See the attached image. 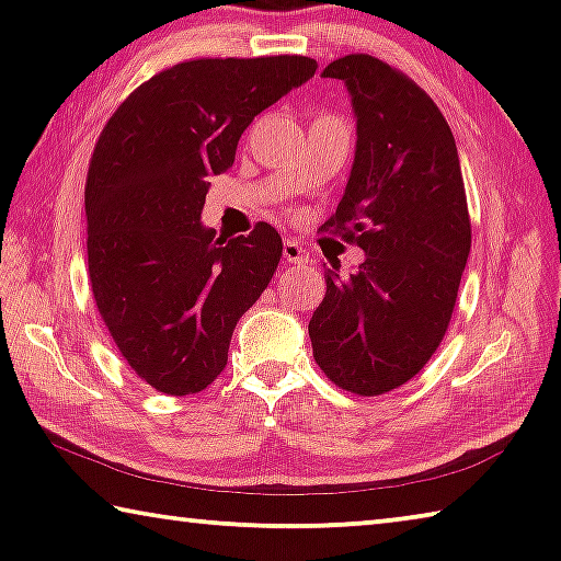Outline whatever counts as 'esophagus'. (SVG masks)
Instances as JSON below:
<instances>
[{
    "label": "esophagus",
    "instance_id": "34e87169",
    "mask_svg": "<svg viewBox=\"0 0 561 561\" xmlns=\"http://www.w3.org/2000/svg\"><path fill=\"white\" fill-rule=\"evenodd\" d=\"M284 260L291 264H307L309 262V252L297 240H284Z\"/></svg>",
    "mask_w": 561,
    "mask_h": 561
}]
</instances>
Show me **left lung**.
<instances>
[{
  "label": "left lung",
  "mask_w": 561,
  "mask_h": 561,
  "mask_svg": "<svg viewBox=\"0 0 561 561\" xmlns=\"http://www.w3.org/2000/svg\"><path fill=\"white\" fill-rule=\"evenodd\" d=\"M356 113V156L331 230L366 252L348 279L327 270L309 321L321 371L381 396L428 364L448 331L470 254V215L453 130L433 99L368 54L331 61Z\"/></svg>",
  "instance_id": "1"
}]
</instances>
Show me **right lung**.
Instances as JSON below:
<instances>
[{
    "instance_id": "obj_1",
    "label": "right lung",
    "mask_w": 561,
    "mask_h": 561,
    "mask_svg": "<svg viewBox=\"0 0 561 561\" xmlns=\"http://www.w3.org/2000/svg\"><path fill=\"white\" fill-rule=\"evenodd\" d=\"M317 71L309 56L193 59L130 93L87 178L89 282L121 356L148 386L190 396L227 366L237 321L277 272L267 222L227 240L201 222L207 178L234 163L257 113Z\"/></svg>"
}]
</instances>
